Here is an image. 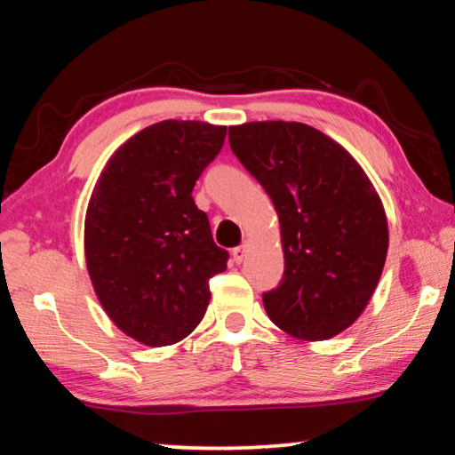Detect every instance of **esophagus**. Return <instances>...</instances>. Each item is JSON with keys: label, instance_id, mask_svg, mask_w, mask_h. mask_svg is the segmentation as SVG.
I'll list each match as a JSON object with an SVG mask.
<instances>
[{"label": "esophagus", "instance_id": "esophagus-1", "mask_svg": "<svg viewBox=\"0 0 455 455\" xmlns=\"http://www.w3.org/2000/svg\"><path fill=\"white\" fill-rule=\"evenodd\" d=\"M244 257H246V244H241V246H236V249H233V260L236 265H241Z\"/></svg>", "mask_w": 455, "mask_h": 455}]
</instances>
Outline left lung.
I'll return each mask as SVG.
<instances>
[{
  "mask_svg": "<svg viewBox=\"0 0 455 455\" xmlns=\"http://www.w3.org/2000/svg\"><path fill=\"white\" fill-rule=\"evenodd\" d=\"M230 150L271 196L284 273L263 292L276 327L303 341L347 329L371 299L387 257V219L351 154L301 122L228 128Z\"/></svg>",
  "mask_w": 455,
  "mask_h": 455,
  "instance_id": "obj_1",
  "label": "left lung"
}]
</instances>
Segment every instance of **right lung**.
I'll return each instance as SVG.
<instances>
[{
  "label": "right lung",
  "mask_w": 455,
  "mask_h": 455,
  "mask_svg": "<svg viewBox=\"0 0 455 455\" xmlns=\"http://www.w3.org/2000/svg\"><path fill=\"white\" fill-rule=\"evenodd\" d=\"M227 128L164 120L130 138L92 192L84 246L94 291L116 327L163 347L203 321L209 281L227 268L192 198Z\"/></svg>",
  "instance_id": "add662e5"
}]
</instances>
